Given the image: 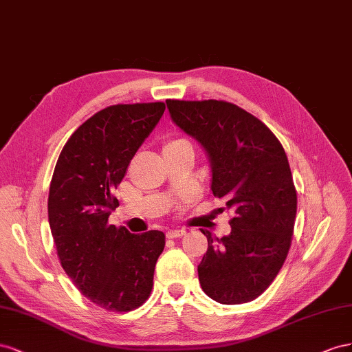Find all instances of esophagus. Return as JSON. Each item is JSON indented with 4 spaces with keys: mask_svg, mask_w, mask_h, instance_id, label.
<instances>
[{
    "mask_svg": "<svg viewBox=\"0 0 352 352\" xmlns=\"http://www.w3.org/2000/svg\"><path fill=\"white\" fill-rule=\"evenodd\" d=\"M184 233H186V230H183V228H173V230H168L166 237L168 239H177V237H182Z\"/></svg>",
    "mask_w": 352,
    "mask_h": 352,
    "instance_id": "34e87169",
    "label": "esophagus"
}]
</instances>
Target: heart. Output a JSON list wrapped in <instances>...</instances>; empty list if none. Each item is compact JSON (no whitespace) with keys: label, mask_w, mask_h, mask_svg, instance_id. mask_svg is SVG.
<instances>
[{"label":"heart","mask_w":352,"mask_h":352,"mask_svg":"<svg viewBox=\"0 0 352 352\" xmlns=\"http://www.w3.org/2000/svg\"><path fill=\"white\" fill-rule=\"evenodd\" d=\"M187 142H184V140H173V142H169L164 146V150L166 148H170V147H175V146H179V144H186Z\"/></svg>","instance_id":"b5f03b06"}]
</instances>
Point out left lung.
<instances>
[{
	"mask_svg": "<svg viewBox=\"0 0 352 352\" xmlns=\"http://www.w3.org/2000/svg\"><path fill=\"white\" fill-rule=\"evenodd\" d=\"M173 122L205 150L210 192L234 212L230 234L208 237L197 265L204 292L224 305L256 299L287 256L296 192L276 135L246 110L227 102L166 100Z\"/></svg>",
	"mask_w": 352,
	"mask_h": 352,
	"instance_id": "8db88e82",
	"label": "left lung"
}]
</instances>
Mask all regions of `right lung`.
<instances>
[{"instance_id":"obj_1","label":"right lung","mask_w":352,"mask_h":352,"mask_svg":"<svg viewBox=\"0 0 352 352\" xmlns=\"http://www.w3.org/2000/svg\"><path fill=\"white\" fill-rule=\"evenodd\" d=\"M164 103L116 104L87 119L67 140L54 168L48 223L65 273L79 292L116 313L148 298L165 234L129 233L109 224L113 190L153 131Z\"/></svg>"}]
</instances>
